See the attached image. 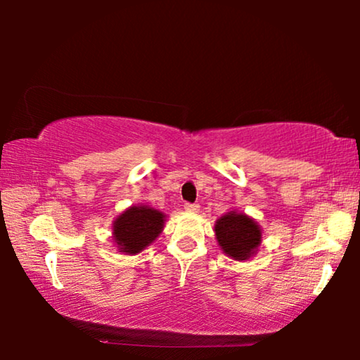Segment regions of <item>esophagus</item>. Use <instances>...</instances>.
I'll return each instance as SVG.
<instances>
[{"instance_id":"1","label":"esophagus","mask_w":360,"mask_h":360,"mask_svg":"<svg viewBox=\"0 0 360 360\" xmlns=\"http://www.w3.org/2000/svg\"><path fill=\"white\" fill-rule=\"evenodd\" d=\"M185 210L190 211V213H196L200 210L198 203H185Z\"/></svg>"}]
</instances>
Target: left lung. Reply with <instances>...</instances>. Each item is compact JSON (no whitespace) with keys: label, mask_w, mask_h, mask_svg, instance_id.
<instances>
[{"label":"left lung","mask_w":360,"mask_h":360,"mask_svg":"<svg viewBox=\"0 0 360 360\" xmlns=\"http://www.w3.org/2000/svg\"><path fill=\"white\" fill-rule=\"evenodd\" d=\"M216 240L228 257L234 260H248L257 252L262 243L260 226L244 213L229 211L216 221Z\"/></svg>","instance_id":"obj_1"}]
</instances>
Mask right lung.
<instances>
[{
    "label": "right lung",
    "instance_id": "1",
    "mask_svg": "<svg viewBox=\"0 0 360 360\" xmlns=\"http://www.w3.org/2000/svg\"><path fill=\"white\" fill-rule=\"evenodd\" d=\"M165 214L147 205L131 206L112 223V239L124 254H137L159 238Z\"/></svg>",
    "mask_w": 360,
    "mask_h": 360
}]
</instances>
